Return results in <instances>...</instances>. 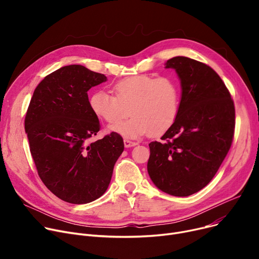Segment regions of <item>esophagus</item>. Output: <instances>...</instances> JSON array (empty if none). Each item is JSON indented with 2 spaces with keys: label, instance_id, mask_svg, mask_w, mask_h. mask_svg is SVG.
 Instances as JSON below:
<instances>
[{
  "label": "esophagus",
  "instance_id": "34e87169",
  "mask_svg": "<svg viewBox=\"0 0 259 259\" xmlns=\"http://www.w3.org/2000/svg\"><path fill=\"white\" fill-rule=\"evenodd\" d=\"M124 145H125V147H126V148H129V147H133V146H135V145H137V143H135V142H132V141L128 140V139H125V140H124Z\"/></svg>",
  "mask_w": 259,
  "mask_h": 259
}]
</instances>
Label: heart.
<instances>
[{
  "label": "heart",
  "mask_w": 259,
  "mask_h": 259,
  "mask_svg": "<svg viewBox=\"0 0 259 259\" xmlns=\"http://www.w3.org/2000/svg\"><path fill=\"white\" fill-rule=\"evenodd\" d=\"M114 95L106 91L94 92L89 100L92 112L115 125L112 129L127 138L137 139L149 133L164 134L174 124L181 106V89L171 77L148 74L127 76L113 85Z\"/></svg>",
  "instance_id": "b5f03b06"
}]
</instances>
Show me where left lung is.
Wrapping results in <instances>:
<instances>
[{
	"instance_id": "8db88e82",
	"label": "left lung",
	"mask_w": 259,
	"mask_h": 259,
	"mask_svg": "<svg viewBox=\"0 0 259 259\" xmlns=\"http://www.w3.org/2000/svg\"><path fill=\"white\" fill-rule=\"evenodd\" d=\"M181 79L179 115L161 139L151 142L148 173L161 191L189 196L205 188L232 145L235 108L221 76L186 57L167 61Z\"/></svg>"
}]
</instances>
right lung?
Masks as SVG:
<instances>
[{
	"label": "right lung",
	"mask_w": 259,
	"mask_h": 259,
	"mask_svg": "<svg viewBox=\"0 0 259 259\" xmlns=\"http://www.w3.org/2000/svg\"><path fill=\"white\" fill-rule=\"evenodd\" d=\"M107 80L81 65L64 66L36 86L25 130L39 179L64 201L80 205L101 197L124 151L116 132L90 142L101 129L87 91Z\"/></svg>",
	"instance_id": "add662e5"
}]
</instances>
